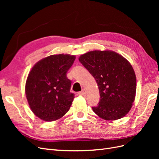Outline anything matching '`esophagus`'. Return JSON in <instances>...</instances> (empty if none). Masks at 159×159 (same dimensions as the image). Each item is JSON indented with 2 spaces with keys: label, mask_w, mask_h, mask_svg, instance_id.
<instances>
[{
  "label": "esophagus",
  "mask_w": 159,
  "mask_h": 159,
  "mask_svg": "<svg viewBox=\"0 0 159 159\" xmlns=\"http://www.w3.org/2000/svg\"><path fill=\"white\" fill-rule=\"evenodd\" d=\"M80 95H86V90L85 89H83L82 90H81L80 92L79 93Z\"/></svg>",
  "instance_id": "34e87169"
}]
</instances>
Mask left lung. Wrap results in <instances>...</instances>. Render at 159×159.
I'll return each mask as SVG.
<instances>
[{"mask_svg":"<svg viewBox=\"0 0 159 159\" xmlns=\"http://www.w3.org/2000/svg\"><path fill=\"white\" fill-rule=\"evenodd\" d=\"M79 61L96 80L100 93L98 105L92 109L107 121L119 119L131 109L136 93V75L131 64L117 53L94 50Z\"/></svg>","mask_w":159,"mask_h":159,"instance_id":"obj_1","label":"left lung"}]
</instances>
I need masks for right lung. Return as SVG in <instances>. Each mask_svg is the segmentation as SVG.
Listing matches in <instances>:
<instances>
[{"instance_id":"add662e5","label":"right lung","mask_w":159,"mask_h":159,"mask_svg":"<svg viewBox=\"0 0 159 159\" xmlns=\"http://www.w3.org/2000/svg\"><path fill=\"white\" fill-rule=\"evenodd\" d=\"M75 56H48L33 66L26 80L25 92L32 111L43 121H53L68 111L74 94L70 93L71 81L67 72Z\"/></svg>"}]
</instances>
